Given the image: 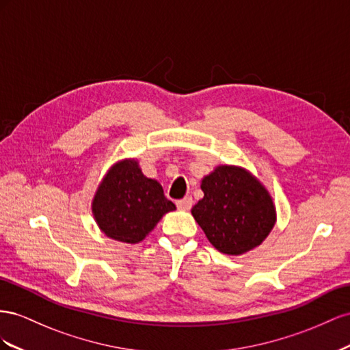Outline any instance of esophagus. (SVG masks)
Listing matches in <instances>:
<instances>
[{"label":"esophagus","mask_w":350,"mask_h":350,"mask_svg":"<svg viewBox=\"0 0 350 350\" xmlns=\"http://www.w3.org/2000/svg\"><path fill=\"white\" fill-rule=\"evenodd\" d=\"M192 204H193V201H192V198H191V196H186V198L180 199V201H177V202H176L177 208H178V209H182V211H189V209L192 208Z\"/></svg>","instance_id":"34e87169"}]
</instances>
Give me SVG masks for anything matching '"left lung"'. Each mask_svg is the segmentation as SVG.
I'll return each instance as SVG.
<instances>
[{
	"instance_id": "left-lung-1",
	"label": "left lung",
	"mask_w": 350,
	"mask_h": 350,
	"mask_svg": "<svg viewBox=\"0 0 350 350\" xmlns=\"http://www.w3.org/2000/svg\"><path fill=\"white\" fill-rule=\"evenodd\" d=\"M201 189L204 198L192 208V215L217 251L242 255L273 230V198L246 168L218 165L202 178Z\"/></svg>"
}]
</instances>
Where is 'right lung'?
I'll list each match as a JSON object with an SVG mask.
<instances>
[{
	"mask_svg": "<svg viewBox=\"0 0 350 350\" xmlns=\"http://www.w3.org/2000/svg\"><path fill=\"white\" fill-rule=\"evenodd\" d=\"M176 205L163 186L144 176L136 159H123L108 170L92 201V214L101 232L123 243H139Z\"/></svg>",
	"mask_w": 350,
	"mask_h": 350,
	"instance_id": "right-lung-1",
	"label": "right lung"
}]
</instances>
